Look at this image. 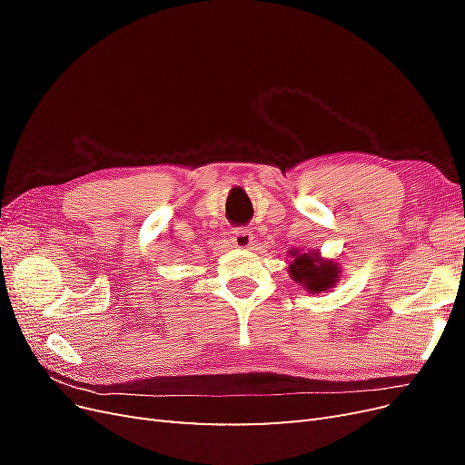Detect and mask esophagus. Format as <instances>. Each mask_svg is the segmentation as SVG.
Returning <instances> with one entry per match:
<instances>
[{
    "label": "esophagus",
    "instance_id": "1",
    "mask_svg": "<svg viewBox=\"0 0 465 465\" xmlns=\"http://www.w3.org/2000/svg\"><path fill=\"white\" fill-rule=\"evenodd\" d=\"M231 241L236 248H250L252 241H254V234L250 229H232L231 231Z\"/></svg>",
    "mask_w": 465,
    "mask_h": 465
}]
</instances>
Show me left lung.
<instances>
[{"instance_id":"8db88e82","label":"left lung","mask_w":465,"mask_h":465,"mask_svg":"<svg viewBox=\"0 0 465 465\" xmlns=\"http://www.w3.org/2000/svg\"><path fill=\"white\" fill-rule=\"evenodd\" d=\"M289 275L306 292L320 294L333 289L341 281V263L333 258H322L318 250L289 248Z\"/></svg>"}]
</instances>
